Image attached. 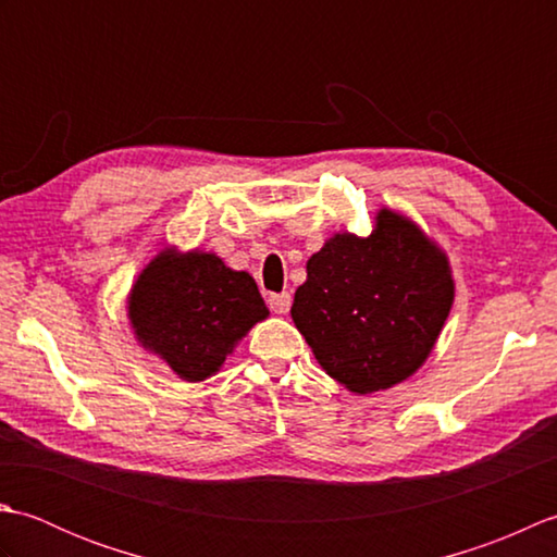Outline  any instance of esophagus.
<instances>
[{"label": "esophagus", "mask_w": 557, "mask_h": 557, "mask_svg": "<svg viewBox=\"0 0 557 557\" xmlns=\"http://www.w3.org/2000/svg\"><path fill=\"white\" fill-rule=\"evenodd\" d=\"M268 306H270V311H272V313L285 315V313L289 311V306H292V297H289L287 292H282V294H270Z\"/></svg>", "instance_id": "esophagus-1"}]
</instances>
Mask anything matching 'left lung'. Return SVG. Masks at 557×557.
<instances>
[{
  "label": "left lung",
  "mask_w": 557,
  "mask_h": 557,
  "mask_svg": "<svg viewBox=\"0 0 557 557\" xmlns=\"http://www.w3.org/2000/svg\"><path fill=\"white\" fill-rule=\"evenodd\" d=\"M453 301L447 253L417 222L381 208L369 236L337 232L309 258L292 321L330 377L373 395L421 369Z\"/></svg>",
  "instance_id": "1"
}]
</instances>
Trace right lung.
Returning <instances> with one entry per match:
<instances>
[{
  "instance_id": "right-lung-1",
  "label": "right lung",
  "mask_w": 557,
  "mask_h": 557,
  "mask_svg": "<svg viewBox=\"0 0 557 557\" xmlns=\"http://www.w3.org/2000/svg\"><path fill=\"white\" fill-rule=\"evenodd\" d=\"M138 345L186 383L215 375L239 339L270 315L256 280L210 251L168 246L140 270L126 297Z\"/></svg>"
}]
</instances>
